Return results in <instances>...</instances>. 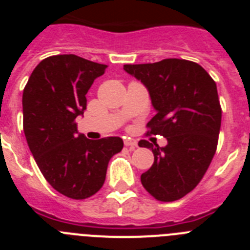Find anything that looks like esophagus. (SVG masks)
Wrapping results in <instances>:
<instances>
[{
  "instance_id": "obj_1",
  "label": "esophagus",
  "mask_w": 250,
  "mask_h": 250,
  "mask_svg": "<svg viewBox=\"0 0 250 250\" xmlns=\"http://www.w3.org/2000/svg\"><path fill=\"white\" fill-rule=\"evenodd\" d=\"M124 144H125V146L130 147V149H135V147H138V143H136V140H134V139H124Z\"/></svg>"
}]
</instances>
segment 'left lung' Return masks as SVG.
Listing matches in <instances>:
<instances>
[{
    "mask_svg": "<svg viewBox=\"0 0 250 250\" xmlns=\"http://www.w3.org/2000/svg\"><path fill=\"white\" fill-rule=\"evenodd\" d=\"M124 70L144 83L156 110L147 134L167 140L164 147L139 141L154 154L141 184L160 202L180 199L199 184L215 154L222 123L215 81L202 66L182 59L124 65Z\"/></svg>",
    "mask_w": 250,
    "mask_h": 250,
    "instance_id": "1",
    "label": "left lung"
}]
</instances>
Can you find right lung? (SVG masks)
Here are the masks:
<instances>
[{
	"label": "right lung",
	"mask_w": 250,
	"mask_h": 250,
	"mask_svg": "<svg viewBox=\"0 0 250 250\" xmlns=\"http://www.w3.org/2000/svg\"><path fill=\"white\" fill-rule=\"evenodd\" d=\"M107 66L76 55L42 60L22 95L23 131L37 167L55 190L86 199L104 185L110 159L123 139L90 140L77 132L76 118L86 110V94Z\"/></svg>",
	"instance_id": "add662e5"
}]
</instances>
